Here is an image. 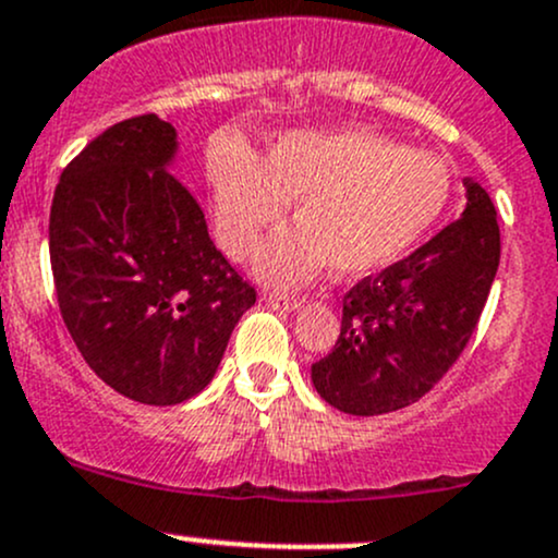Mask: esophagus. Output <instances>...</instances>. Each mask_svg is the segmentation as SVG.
<instances>
[{
  "mask_svg": "<svg viewBox=\"0 0 558 558\" xmlns=\"http://www.w3.org/2000/svg\"><path fill=\"white\" fill-rule=\"evenodd\" d=\"M267 307L272 310H302L304 307V299L299 296H289V293H269V296H265Z\"/></svg>",
  "mask_w": 558,
  "mask_h": 558,
  "instance_id": "34e87169",
  "label": "esophagus"
}]
</instances>
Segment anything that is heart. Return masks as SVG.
<instances>
[{"label": "heart", "mask_w": 558, "mask_h": 558, "mask_svg": "<svg viewBox=\"0 0 558 558\" xmlns=\"http://www.w3.org/2000/svg\"><path fill=\"white\" fill-rule=\"evenodd\" d=\"M214 225L222 248L246 259L296 201V230L265 248L259 275L296 286L328 262L371 275L400 262L442 217L452 180L442 158L371 132H289L259 163L228 150L211 163Z\"/></svg>", "instance_id": "1"}]
</instances>
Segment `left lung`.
Instances as JSON below:
<instances>
[{
    "instance_id": "obj_1",
    "label": "left lung",
    "mask_w": 558,
    "mask_h": 558,
    "mask_svg": "<svg viewBox=\"0 0 558 558\" xmlns=\"http://www.w3.org/2000/svg\"><path fill=\"white\" fill-rule=\"evenodd\" d=\"M461 219L347 291L341 333L312 365L317 395L349 415L418 402L466 349L500 262L487 190L471 177Z\"/></svg>"
}]
</instances>
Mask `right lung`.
<instances>
[{
    "mask_svg": "<svg viewBox=\"0 0 558 558\" xmlns=\"http://www.w3.org/2000/svg\"><path fill=\"white\" fill-rule=\"evenodd\" d=\"M174 156L169 121H119L63 169L50 209L54 293L73 344L110 389L158 408L211 381L256 302L169 171Z\"/></svg>",
    "mask_w": 558,
    "mask_h": 558,
    "instance_id": "obj_1",
    "label": "right lung"
}]
</instances>
